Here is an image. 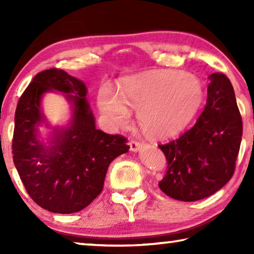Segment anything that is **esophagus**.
I'll list each match as a JSON object with an SVG mask.
<instances>
[{"mask_svg": "<svg viewBox=\"0 0 254 254\" xmlns=\"http://www.w3.org/2000/svg\"><path fill=\"white\" fill-rule=\"evenodd\" d=\"M141 148H142V144H141L140 142H137V141H131L130 142V150L132 152L139 151Z\"/></svg>", "mask_w": 254, "mask_h": 254, "instance_id": "obj_1", "label": "esophagus"}]
</instances>
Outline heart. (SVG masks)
<instances>
[{"label": "heart", "instance_id": "obj_1", "mask_svg": "<svg viewBox=\"0 0 254 254\" xmlns=\"http://www.w3.org/2000/svg\"><path fill=\"white\" fill-rule=\"evenodd\" d=\"M200 80L189 72L160 70L127 77L115 94L101 89L97 105L112 127H126L128 110L145 135L166 139L182 132L195 117L203 102Z\"/></svg>", "mask_w": 254, "mask_h": 254}]
</instances>
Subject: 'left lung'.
Instances as JSON below:
<instances>
[{
  "instance_id": "1",
  "label": "left lung",
  "mask_w": 254,
  "mask_h": 254,
  "mask_svg": "<svg viewBox=\"0 0 254 254\" xmlns=\"http://www.w3.org/2000/svg\"><path fill=\"white\" fill-rule=\"evenodd\" d=\"M206 106L195 126L159 148L168 170L159 187L182 201L206 198L230 182L242 140V119L225 75H209Z\"/></svg>"
}]
</instances>
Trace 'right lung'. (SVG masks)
<instances>
[{
    "label": "right lung",
    "mask_w": 254,
    "mask_h": 254,
    "mask_svg": "<svg viewBox=\"0 0 254 254\" xmlns=\"http://www.w3.org/2000/svg\"><path fill=\"white\" fill-rule=\"evenodd\" d=\"M50 91L62 92L70 104L64 126H53L44 115L42 100ZM86 95L83 80L51 68L34 76L16 107L14 166L30 197L49 212L71 214L88 206L101 194L110 163L130 148L124 136L97 130Z\"/></svg>",
    "instance_id": "obj_1"
}]
</instances>
